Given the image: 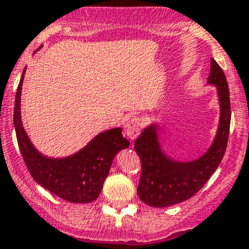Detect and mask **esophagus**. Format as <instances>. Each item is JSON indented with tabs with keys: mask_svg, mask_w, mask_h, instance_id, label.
<instances>
[{
	"mask_svg": "<svg viewBox=\"0 0 249 249\" xmlns=\"http://www.w3.org/2000/svg\"><path fill=\"white\" fill-rule=\"evenodd\" d=\"M141 127H142V123H141L140 118H131L124 126L125 136H126L130 141H134L137 136H139Z\"/></svg>",
	"mask_w": 249,
	"mask_h": 249,
	"instance_id": "obj_1",
	"label": "esophagus"
}]
</instances>
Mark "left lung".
I'll use <instances>...</instances> for the list:
<instances>
[{"label": "left lung", "mask_w": 249, "mask_h": 249, "mask_svg": "<svg viewBox=\"0 0 249 249\" xmlns=\"http://www.w3.org/2000/svg\"><path fill=\"white\" fill-rule=\"evenodd\" d=\"M207 83L217 87L220 118L214 141L202 157L188 162L170 159L160 148L155 124L145 127L135 141V150L142 165L137 194L143 202L152 207H167L194 196L224 157L231 119L230 94L224 72L214 59H211Z\"/></svg>", "instance_id": "left-lung-1"}]
</instances>
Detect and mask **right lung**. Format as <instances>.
Wrapping results in <instances>:
<instances>
[{
    "instance_id": "obj_1",
    "label": "right lung",
    "mask_w": 249,
    "mask_h": 249,
    "mask_svg": "<svg viewBox=\"0 0 249 249\" xmlns=\"http://www.w3.org/2000/svg\"><path fill=\"white\" fill-rule=\"evenodd\" d=\"M25 70L17 89L14 127L20 153L32 178L44 189L70 202L89 203L99 197L118 152L129 147L122 129L107 130L97 135L76 154L67 158L44 157L32 145L21 124L20 99Z\"/></svg>"
}]
</instances>
